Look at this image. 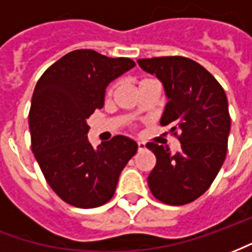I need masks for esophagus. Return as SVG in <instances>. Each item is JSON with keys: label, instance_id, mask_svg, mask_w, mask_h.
<instances>
[{"label": "esophagus", "instance_id": "obj_1", "mask_svg": "<svg viewBox=\"0 0 252 252\" xmlns=\"http://www.w3.org/2000/svg\"><path fill=\"white\" fill-rule=\"evenodd\" d=\"M137 148H139V151H142V150H146V143H144V142H137Z\"/></svg>", "mask_w": 252, "mask_h": 252}]
</instances>
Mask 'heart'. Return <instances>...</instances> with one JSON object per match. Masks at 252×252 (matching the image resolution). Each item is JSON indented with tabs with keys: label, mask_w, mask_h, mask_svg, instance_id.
Wrapping results in <instances>:
<instances>
[{
	"label": "heart",
	"mask_w": 252,
	"mask_h": 252,
	"mask_svg": "<svg viewBox=\"0 0 252 252\" xmlns=\"http://www.w3.org/2000/svg\"><path fill=\"white\" fill-rule=\"evenodd\" d=\"M115 89H116V83H112L109 88L106 89V97H110L112 94L115 93Z\"/></svg>",
	"instance_id": "b5f03b06"
}]
</instances>
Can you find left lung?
<instances>
[{
  "label": "left lung",
  "instance_id": "1",
  "mask_svg": "<svg viewBox=\"0 0 252 252\" xmlns=\"http://www.w3.org/2000/svg\"><path fill=\"white\" fill-rule=\"evenodd\" d=\"M162 81L169 102L160 124L181 142L180 151L147 143L157 157L148 175L153 195L167 205H185L209 189L227 155L231 117L225 92L200 63L185 57L139 59Z\"/></svg>",
  "mask_w": 252,
  "mask_h": 252
}]
</instances>
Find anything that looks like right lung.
Instances as JSON below:
<instances>
[{
    "label": "right lung",
    "mask_w": 252,
    "mask_h": 252,
    "mask_svg": "<svg viewBox=\"0 0 252 252\" xmlns=\"http://www.w3.org/2000/svg\"><path fill=\"white\" fill-rule=\"evenodd\" d=\"M133 66L129 58L75 50L48 67L36 83L30 109L32 151L48 185L70 205L88 209L106 204L136 154V143L121 135L94 148L86 123L104 106L108 83Z\"/></svg>",
    "instance_id": "right-lung-1"
}]
</instances>
